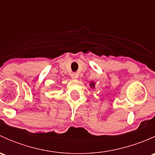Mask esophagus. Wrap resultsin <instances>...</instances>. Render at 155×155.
Listing matches in <instances>:
<instances>
[{"label":"esophagus","mask_w":155,"mask_h":155,"mask_svg":"<svg viewBox=\"0 0 155 155\" xmlns=\"http://www.w3.org/2000/svg\"><path fill=\"white\" fill-rule=\"evenodd\" d=\"M71 77H72V79H77V78H78V74H77V73H72Z\"/></svg>","instance_id":"1"}]
</instances>
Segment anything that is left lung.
Returning <instances> with one entry per match:
<instances>
[{
    "instance_id": "8db88e82",
    "label": "left lung",
    "mask_w": 155,
    "mask_h": 155,
    "mask_svg": "<svg viewBox=\"0 0 155 155\" xmlns=\"http://www.w3.org/2000/svg\"><path fill=\"white\" fill-rule=\"evenodd\" d=\"M89 85H90V87H91V88H94L95 87V82H91L90 84H89Z\"/></svg>"
}]
</instances>
